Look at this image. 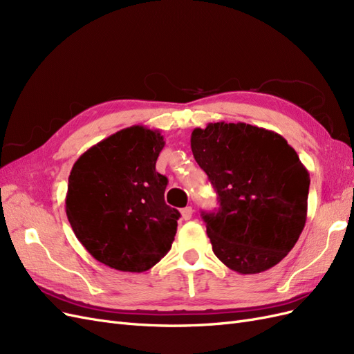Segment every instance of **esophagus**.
<instances>
[{"label": "esophagus", "instance_id": "1", "mask_svg": "<svg viewBox=\"0 0 354 354\" xmlns=\"http://www.w3.org/2000/svg\"><path fill=\"white\" fill-rule=\"evenodd\" d=\"M192 216H194V208L192 207H186L181 209V217H183L185 220H190Z\"/></svg>", "mask_w": 354, "mask_h": 354}]
</instances>
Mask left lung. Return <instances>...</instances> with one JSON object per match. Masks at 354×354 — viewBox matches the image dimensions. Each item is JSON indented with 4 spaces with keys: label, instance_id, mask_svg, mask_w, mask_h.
<instances>
[{
    "label": "left lung",
    "instance_id": "1",
    "mask_svg": "<svg viewBox=\"0 0 354 354\" xmlns=\"http://www.w3.org/2000/svg\"><path fill=\"white\" fill-rule=\"evenodd\" d=\"M190 147L217 192L218 209L201 214L217 259L241 274L285 259L304 229L310 186L294 149L243 122L195 128Z\"/></svg>",
    "mask_w": 354,
    "mask_h": 354
}]
</instances>
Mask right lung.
Masks as SVG:
<instances>
[{
	"instance_id": "right-lung-1",
	"label": "right lung",
	"mask_w": 354,
	"mask_h": 354,
	"mask_svg": "<svg viewBox=\"0 0 354 354\" xmlns=\"http://www.w3.org/2000/svg\"><path fill=\"white\" fill-rule=\"evenodd\" d=\"M165 142L158 130L124 128L73 164L66 216L95 260L142 273L171 250L180 212L165 203L168 178L155 165Z\"/></svg>"
}]
</instances>
